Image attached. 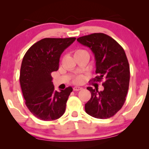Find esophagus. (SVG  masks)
<instances>
[{
    "label": "esophagus",
    "instance_id": "esophagus-1",
    "mask_svg": "<svg viewBox=\"0 0 149 149\" xmlns=\"http://www.w3.org/2000/svg\"><path fill=\"white\" fill-rule=\"evenodd\" d=\"M81 89H82V88H81V87H79V86L74 87V91H81Z\"/></svg>",
    "mask_w": 149,
    "mask_h": 149
}]
</instances>
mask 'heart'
<instances>
[{"label":"heart","mask_w":149,"mask_h":149,"mask_svg":"<svg viewBox=\"0 0 149 149\" xmlns=\"http://www.w3.org/2000/svg\"><path fill=\"white\" fill-rule=\"evenodd\" d=\"M83 53H87V52L85 50H83V49H77L75 51V54H80ZM83 81H84V77L82 75H78V76L75 77L74 79V82L75 84H80Z\"/></svg>","instance_id":"obj_1"}]
</instances>
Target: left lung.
<instances>
[{
  "label": "left lung",
  "mask_w": 149,
  "mask_h": 149,
  "mask_svg": "<svg viewBox=\"0 0 149 149\" xmlns=\"http://www.w3.org/2000/svg\"><path fill=\"white\" fill-rule=\"evenodd\" d=\"M77 40L95 54L97 76L92 80H104L102 91L87 88L91 98L85 104L86 112L98 119L111 117L122 107L129 88L130 65L124 50L113 38L102 33L79 37Z\"/></svg>",
  "instance_id": "1"
}]
</instances>
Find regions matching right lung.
Masks as SVG:
<instances>
[{"label":"right lung","instance_id":"add662e5","mask_svg":"<svg viewBox=\"0 0 149 149\" xmlns=\"http://www.w3.org/2000/svg\"><path fill=\"white\" fill-rule=\"evenodd\" d=\"M75 39H42L23 58L19 76L23 96L30 111L41 120H55L64 114L73 88L54 91L51 73L58 70L61 54Z\"/></svg>","mask_w":149,"mask_h":149}]
</instances>
